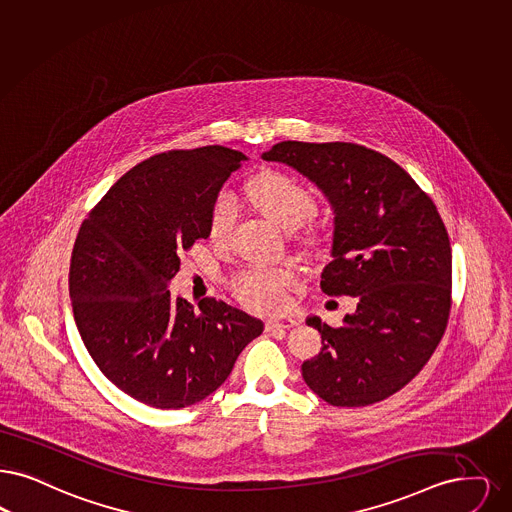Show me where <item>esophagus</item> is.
<instances>
[{
  "instance_id": "esophagus-1",
  "label": "esophagus",
  "mask_w": 512,
  "mask_h": 512,
  "mask_svg": "<svg viewBox=\"0 0 512 512\" xmlns=\"http://www.w3.org/2000/svg\"><path fill=\"white\" fill-rule=\"evenodd\" d=\"M297 326V320L291 318V316H276V318H270L266 320L265 328L266 331H276V329H289Z\"/></svg>"
}]
</instances>
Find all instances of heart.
<instances>
[{"label":"heart","instance_id":"obj_1","mask_svg":"<svg viewBox=\"0 0 512 512\" xmlns=\"http://www.w3.org/2000/svg\"><path fill=\"white\" fill-rule=\"evenodd\" d=\"M249 198L259 211L276 225L295 230L316 213V198L305 184L280 171H268L247 186ZM238 217V204L232 194L223 192L211 207L209 236L225 242ZM295 270L289 265L251 266L240 272L232 286L236 297L251 310L274 312L287 305L289 287L295 284Z\"/></svg>","mask_w":512,"mask_h":512}]
</instances>
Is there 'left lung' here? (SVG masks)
<instances>
[{"label":"left lung","instance_id":"1","mask_svg":"<svg viewBox=\"0 0 512 512\" xmlns=\"http://www.w3.org/2000/svg\"><path fill=\"white\" fill-rule=\"evenodd\" d=\"M266 162L297 169L333 209L326 295L358 299L341 328L310 316L322 350L303 364L312 392L362 408L404 389L438 347L451 307V246L436 205L390 158L352 143L274 144Z\"/></svg>","mask_w":512,"mask_h":512}]
</instances>
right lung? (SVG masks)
I'll return each mask as SVG.
<instances>
[{"label": "right lung", "instance_id": "right-lung-1", "mask_svg": "<svg viewBox=\"0 0 512 512\" xmlns=\"http://www.w3.org/2000/svg\"><path fill=\"white\" fill-rule=\"evenodd\" d=\"M246 154L213 144L144 160L83 221L70 299L104 377L146 406L181 409L219 389L263 322L225 301L173 299L179 255L209 236L223 184Z\"/></svg>", "mask_w": 512, "mask_h": 512}]
</instances>
